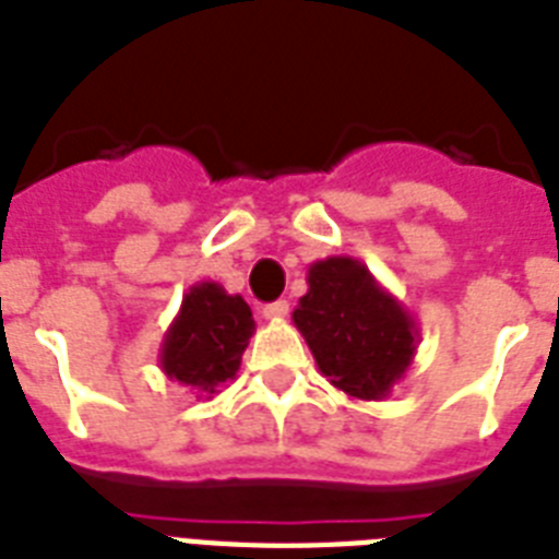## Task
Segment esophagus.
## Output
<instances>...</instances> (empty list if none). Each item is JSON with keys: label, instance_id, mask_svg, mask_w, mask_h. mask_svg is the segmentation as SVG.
Wrapping results in <instances>:
<instances>
[{"label": "esophagus", "instance_id": "1", "mask_svg": "<svg viewBox=\"0 0 559 559\" xmlns=\"http://www.w3.org/2000/svg\"><path fill=\"white\" fill-rule=\"evenodd\" d=\"M287 313H289V301H284V298L263 307V319H270V322H281Z\"/></svg>", "mask_w": 559, "mask_h": 559}]
</instances>
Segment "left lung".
Returning <instances> with one entry per match:
<instances>
[{"mask_svg":"<svg viewBox=\"0 0 559 559\" xmlns=\"http://www.w3.org/2000/svg\"><path fill=\"white\" fill-rule=\"evenodd\" d=\"M293 322L328 382L357 400L389 397L420 342L415 316L348 254L310 263Z\"/></svg>","mask_w":559,"mask_h":559,"instance_id":"left-lung-1","label":"left lung"}]
</instances>
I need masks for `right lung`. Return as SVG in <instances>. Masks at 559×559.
Wrapping results in <instances>:
<instances>
[{"mask_svg": "<svg viewBox=\"0 0 559 559\" xmlns=\"http://www.w3.org/2000/svg\"><path fill=\"white\" fill-rule=\"evenodd\" d=\"M254 319L243 296H228L217 281L188 287L182 307L165 331L159 368L165 377L211 400L237 377L252 340Z\"/></svg>", "mask_w": 559, "mask_h": 559, "instance_id": "1", "label": "right lung"}]
</instances>
